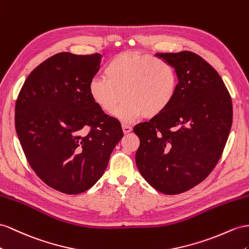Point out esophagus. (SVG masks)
I'll return each instance as SVG.
<instances>
[{"mask_svg":"<svg viewBox=\"0 0 249 249\" xmlns=\"http://www.w3.org/2000/svg\"><path fill=\"white\" fill-rule=\"evenodd\" d=\"M122 128H123V132L124 133H128L132 130V127L130 125H127V124H123L122 125Z\"/></svg>","mask_w":249,"mask_h":249,"instance_id":"obj_1","label":"esophagus"}]
</instances>
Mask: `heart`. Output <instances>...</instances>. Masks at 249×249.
<instances>
[{
  "mask_svg": "<svg viewBox=\"0 0 249 249\" xmlns=\"http://www.w3.org/2000/svg\"><path fill=\"white\" fill-rule=\"evenodd\" d=\"M104 76L89 83V94L101 110L117 112L122 122L140 117L155 118L174 101L178 74L170 63L148 53L125 52L114 55L107 64Z\"/></svg>",
  "mask_w": 249,
  "mask_h": 249,
  "instance_id": "obj_1",
  "label": "heart"
}]
</instances>
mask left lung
Wrapping results in <instances>:
<instances>
[{
    "mask_svg": "<svg viewBox=\"0 0 249 249\" xmlns=\"http://www.w3.org/2000/svg\"><path fill=\"white\" fill-rule=\"evenodd\" d=\"M178 79L166 110L133 127L140 139L136 163L150 185L178 195L205 180L219 162L232 124V103L216 70L191 52L157 53Z\"/></svg>",
    "mask_w": 249,
    "mask_h": 249,
    "instance_id": "8db88e82",
    "label": "left lung"
}]
</instances>
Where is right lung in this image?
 I'll return each instance as SVG.
<instances>
[{"mask_svg":"<svg viewBox=\"0 0 249 249\" xmlns=\"http://www.w3.org/2000/svg\"><path fill=\"white\" fill-rule=\"evenodd\" d=\"M101 56H50L30 72L16 102V130L30 167L49 187L67 195L94 185L124 136L119 120L89 94Z\"/></svg>","mask_w":249,"mask_h":249,"instance_id":"obj_1","label":"right lung"}]
</instances>
